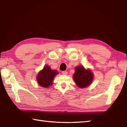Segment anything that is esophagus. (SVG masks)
I'll list each match as a JSON object with an SVG mask.
<instances>
[{"instance_id":"1","label":"esophagus","mask_w":127,"mask_h":127,"mask_svg":"<svg viewBox=\"0 0 127 127\" xmlns=\"http://www.w3.org/2000/svg\"><path fill=\"white\" fill-rule=\"evenodd\" d=\"M62 73L63 75H67V71H62Z\"/></svg>"}]
</instances>
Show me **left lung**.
Returning <instances> with one entry per match:
<instances>
[{
    "instance_id": "obj_1",
    "label": "left lung",
    "mask_w": 127,
    "mask_h": 127,
    "mask_svg": "<svg viewBox=\"0 0 127 127\" xmlns=\"http://www.w3.org/2000/svg\"><path fill=\"white\" fill-rule=\"evenodd\" d=\"M93 77L94 75L91 71L85 69L82 65L76 67L73 76L75 83L80 88H84L90 85L92 83Z\"/></svg>"
}]
</instances>
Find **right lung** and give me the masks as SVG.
<instances>
[{"label":"right lung","mask_w":127,"mask_h":127,"mask_svg":"<svg viewBox=\"0 0 127 127\" xmlns=\"http://www.w3.org/2000/svg\"><path fill=\"white\" fill-rule=\"evenodd\" d=\"M58 73L56 70H51L49 66H45L37 75V81L38 84L44 88H48L52 84L54 78Z\"/></svg>","instance_id":"1"}]
</instances>
